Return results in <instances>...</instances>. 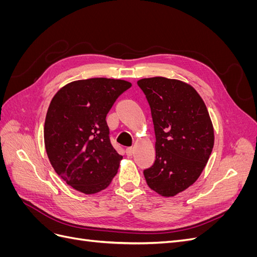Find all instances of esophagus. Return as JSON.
Instances as JSON below:
<instances>
[{"label": "esophagus", "mask_w": 257, "mask_h": 257, "mask_svg": "<svg viewBox=\"0 0 257 257\" xmlns=\"http://www.w3.org/2000/svg\"><path fill=\"white\" fill-rule=\"evenodd\" d=\"M125 152H126V155H127V157H132V155H133V152H134L133 148H132V147H128V148H126Z\"/></svg>", "instance_id": "34e87169"}]
</instances>
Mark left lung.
<instances>
[{
  "instance_id": "left-lung-1",
  "label": "left lung",
  "mask_w": 257,
  "mask_h": 257,
  "mask_svg": "<svg viewBox=\"0 0 257 257\" xmlns=\"http://www.w3.org/2000/svg\"><path fill=\"white\" fill-rule=\"evenodd\" d=\"M151 108L155 161L144 170L149 188L169 197L188 189L212 152L214 134L203 98L190 84L165 77L137 81Z\"/></svg>"
}]
</instances>
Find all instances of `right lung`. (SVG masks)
<instances>
[{"mask_svg":"<svg viewBox=\"0 0 257 257\" xmlns=\"http://www.w3.org/2000/svg\"><path fill=\"white\" fill-rule=\"evenodd\" d=\"M131 87L120 79L77 80L51 99L44 126L46 152L56 173L73 189L95 194L116 175L122 155L110 143L106 115Z\"/></svg>","mask_w":257,"mask_h":257,"instance_id":"obj_1","label":"right lung"}]
</instances>
